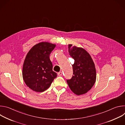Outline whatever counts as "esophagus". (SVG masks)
I'll return each instance as SVG.
<instances>
[{"instance_id": "esophagus-1", "label": "esophagus", "mask_w": 125, "mask_h": 125, "mask_svg": "<svg viewBox=\"0 0 125 125\" xmlns=\"http://www.w3.org/2000/svg\"><path fill=\"white\" fill-rule=\"evenodd\" d=\"M62 74H63V73H62V72H59L58 73V75L59 76H62Z\"/></svg>"}]
</instances>
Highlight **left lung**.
I'll return each instance as SVG.
<instances>
[{
	"label": "left lung",
	"mask_w": 125,
	"mask_h": 125,
	"mask_svg": "<svg viewBox=\"0 0 125 125\" xmlns=\"http://www.w3.org/2000/svg\"><path fill=\"white\" fill-rule=\"evenodd\" d=\"M68 49L70 55L75 62L72 65L73 76L67 82L75 94H84L91 90L96 81L94 63L90 54L83 48L69 44Z\"/></svg>",
	"instance_id": "8db88e82"
}]
</instances>
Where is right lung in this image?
<instances>
[{
  "label": "right lung",
  "mask_w": 125,
  "mask_h": 125,
  "mask_svg": "<svg viewBox=\"0 0 125 125\" xmlns=\"http://www.w3.org/2000/svg\"><path fill=\"white\" fill-rule=\"evenodd\" d=\"M55 46L54 44L42 42L34 45L26 55L23 66V78L26 85L34 92L45 91L57 77L49 58Z\"/></svg>",
  "instance_id": "add662e5"
}]
</instances>
